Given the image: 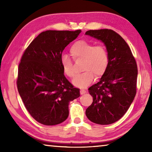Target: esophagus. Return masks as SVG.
Wrapping results in <instances>:
<instances>
[{"label":"esophagus","instance_id":"34e87169","mask_svg":"<svg viewBox=\"0 0 152 152\" xmlns=\"http://www.w3.org/2000/svg\"><path fill=\"white\" fill-rule=\"evenodd\" d=\"M80 94H84V93H86V91H84V90H80Z\"/></svg>","mask_w":152,"mask_h":152}]
</instances>
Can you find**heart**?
<instances>
[{
    "mask_svg": "<svg viewBox=\"0 0 152 152\" xmlns=\"http://www.w3.org/2000/svg\"><path fill=\"white\" fill-rule=\"evenodd\" d=\"M70 53L76 60H83L82 70L72 80L75 86L85 88L93 80L94 76L99 78L104 74L108 64L109 55L106 48L102 45H94V43L85 40H80L74 43L70 48ZM63 72L69 78L75 75L72 62L68 56L61 58Z\"/></svg>",
    "mask_w": 152,
    "mask_h": 152,
    "instance_id": "heart-1",
    "label": "heart"
}]
</instances>
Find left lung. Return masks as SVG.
Masks as SVG:
<instances>
[{
    "mask_svg": "<svg viewBox=\"0 0 152 152\" xmlns=\"http://www.w3.org/2000/svg\"><path fill=\"white\" fill-rule=\"evenodd\" d=\"M104 43L109 64L99 82L88 88L93 102L86 110L91 121L109 125L127 111L136 94L137 66L129 47L111 29L89 30L85 33Z\"/></svg>",
    "mask_w": 152,
    "mask_h": 152,
    "instance_id": "left-lung-1",
    "label": "left lung"
}]
</instances>
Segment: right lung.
Instances as JSON below:
<instances>
[{"instance_id":"right-lung-1","label":"right lung","mask_w":152,"mask_h":152,"mask_svg":"<svg viewBox=\"0 0 152 152\" xmlns=\"http://www.w3.org/2000/svg\"><path fill=\"white\" fill-rule=\"evenodd\" d=\"M81 30L46 31L30 43L19 65L17 89L27 110L45 125H55L68 117L69 104L80 96L64 76L61 53Z\"/></svg>"}]
</instances>
